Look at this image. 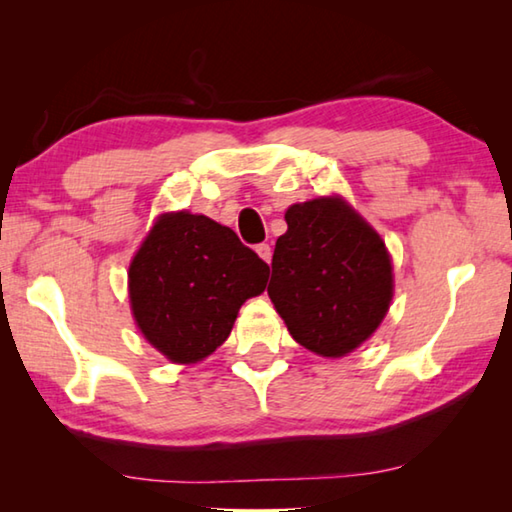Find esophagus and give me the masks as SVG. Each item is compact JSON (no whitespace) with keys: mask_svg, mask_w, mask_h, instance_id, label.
Here are the masks:
<instances>
[{"mask_svg":"<svg viewBox=\"0 0 512 512\" xmlns=\"http://www.w3.org/2000/svg\"><path fill=\"white\" fill-rule=\"evenodd\" d=\"M255 250H257V255L262 257L266 264H271V257H273V250H271V246H268V244H259Z\"/></svg>","mask_w":512,"mask_h":512,"instance_id":"esophagus-1","label":"esophagus"}]
</instances>
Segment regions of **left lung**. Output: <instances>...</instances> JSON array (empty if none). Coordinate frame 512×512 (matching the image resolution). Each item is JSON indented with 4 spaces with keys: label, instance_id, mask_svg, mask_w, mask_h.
<instances>
[{
    "label": "left lung",
    "instance_id": "obj_1",
    "mask_svg": "<svg viewBox=\"0 0 512 512\" xmlns=\"http://www.w3.org/2000/svg\"><path fill=\"white\" fill-rule=\"evenodd\" d=\"M275 241L268 298L293 339L320 357L368 341L393 300L386 244L341 196L291 205Z\"/></svg>",
    "mask_w": 512,
    "mask_h": 512
}]
</instances>
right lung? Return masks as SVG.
I'll list each match as a JSON object with an SVG mask.
<instances>
[{"mask_svg":"<svg viewBox=\"0 0 512 512\" xmlns=\"http://www.w3.org/2000/svg\"><path fill=\"white\" fill-rule=\"evenodd\" d=\"M266 282L268 264L235 232L185 210L158 216L128 268L135 323L173 363L210 357Z\"/></svg>","mask_w":512,"mask_h":512,"instance_id":"right-lung-1","label":"right lung"}]
</instances>
